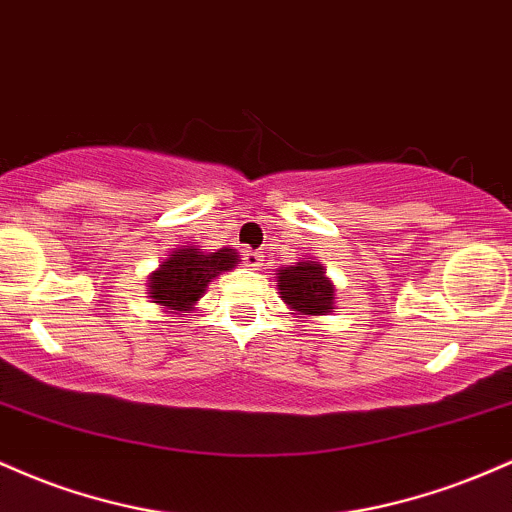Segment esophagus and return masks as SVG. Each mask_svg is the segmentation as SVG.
<instances>
[{"label":"esophagus","mask_w":512,"mask_h":512,"mask_svg":"<svg viewBox=\"0 0 512 512\" xmlns=\"http://www.w3.org/2000/svg\"><path fill=\"white\" fill-rule=\"evenodd\" d=\"M241 263H244L246 268H251V271H258V268H261V263H263V256L258 254V251L246 249L244 254H241Z\"/></svg>","instance_id":"1"}]
</instances>
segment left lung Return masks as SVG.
<instances>
[{
	"instance_id": "left-lung-1",
	"label": "left lung",
	"mask_w": 512,
	"mask_h": 512,
	"mask_svg": "<svg viewBox=\"0 0 512 512\" xmlns=\"http://www.w3.org/2000/svg\"><path fill=\"white\" fill-rule=\"evenodd\" d=\"M278 290L292 312L304 317H321L333 309V283L326 278L324 266L317 261H300L295 266L280 268Z\"/></svg>"
}]
</instances>
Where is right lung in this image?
I'll use <instances>...</instances> for the list:
<instances>
[{"mask_svg": "<svg viewBox=\"0 0 512 512\" xmlns=\"http://www.w3.org/2000/svg\"><path fill=\"white\" fill-rule=\"evenodd\" d=\"M239 263V254L234 249H217L205 254L203 249H176L169 258L149 275V297L166 309L191 312L193 304L203 297L205 287L220 273L232 271Z\"/></svg>", "mask_w": 512, "mask_h": 512, "instance_id": "obj_1", "label": "right lung"}]
</instances>
